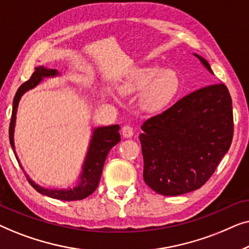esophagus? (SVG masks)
<instances>
[{
	"label": "esophagus",
	"instance_id": "esophagus-1",
	"mask_svg": "<svg viewBox=\"0 0 249 249\" xmlns=\"http://www.w3.org/2000/svg\"><path fill=\"white\" fill-rule=\"evenodd\" d=\"M121 131L122 136H124V138H131L132 135H134V129H132L130 125H124V127H122Z\"/></svg>",
	"mask_w": 249,
	"mask_h": 249
}]
</instances>
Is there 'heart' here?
<instances>
[{
	"instance_id": "b5f03b06",
	"label": "heart",
	"mask_w": 249,
	"mask_h": 249,
	"mask_svg": "<svg viewBox=\"0 0 249 249\" xmlns=\"http://www.w3.org/2000/svg\"><path fill=\"white\" fill-rule=\"evenodd\" d=\"M180 89V78L173 70H163L158 66L138 68L125 77L120 84L124 95L138 94L141 105L147 112H160L168 107Z\"/></svg>"
}]
</instances>
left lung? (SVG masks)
<instances>
[{"instance_id": "1", "label": "left lung", "mask_w": 249, "mask_h": 249, "mask_svg": "<svg viewBox=\"0 0 249 249\" xmlns=\"http://www.w3.org/2000/svg\"><path fill=\"white\" fill-rule=\"evenodd\" d=\"M194 55L213 74L204 57ZM141 128L146 185L164 196L198 189L211 178L232 142L229 90L224 84L200 88L146 120Z\"/></svg>"}]
</instances>
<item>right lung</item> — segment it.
<instances>
[{
	"label": "right lung",
	"instance_id": "obj_1",
	"mask_svg": "<svg viewBox=\"0 0 249 249\" xmlns=\"http://www.w3.org/2000/svg\"><path fill=\"white\" fill-rule=\"evenodd\" d=\"M60 76V72L55 69H49L45 67L36 68V71L30 77V79L26 83H23L19 89L17 90L16 96L13 98L12 104V115L11 122H10L9 129V139L11 147L15 153L17 161H20L18 156L16 154V146H15V127H16V119H17V111H18L19 102L21 100L22 95L27 91L35 88L37 85L42 83L44 78H54ZM119 124L112 125H104V127H96L93 129L91 137L88 145V149L85 156L83 168L79 178H78L77 185L73 188H46V187L39 186L38 183L33 181L29 178L28 175L25 173L30 185L36 189L37 192L42 195L52 197L55 199L61 200H80L84 199L91 195L97 188L98 182L101 180L102 171H103L104 162L107 160V156L110 152V149L120 142V134H119ZM22 169V165L20 164Z\"/></svg>",
	"mask_w": 249,
	"mask_h": 249
}]
</instances>
